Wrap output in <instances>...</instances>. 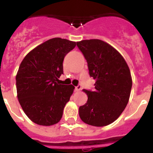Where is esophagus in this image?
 I'll use <instances>...</instances> for the list:
<instances>
[{
    "label": "esophagus",
    "mask_w": 153,
    "mask_h": 153,
    "mask_svg": "<svg viewBox=\"0 0 153 153\" xmlns=\"http://www.w3.org/2000/svg\"><path fill=\"white\" fill-rule=\"evenodd\" d=\"M82 90V86H80V85H78L77 86H76L75 87V90L76 91H80V90Z\"/></svg>",
    "instance_id": "esophagus-1"
}]
</instances>
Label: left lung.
<instances>
[{"instance_id":"left-lung-1","label":"left lung","mask_w":153,"mask_h":153,"mask_svg":"<svg viewBox=\"0 0 153 153\" xmlns=\"http://www.w3.org/2000/svg\"><path fill=\"white\" fill-rule=\"evenodd\" d=\"M88 64L95 90H83L88 97L79 106V115L85 123L105 126L117 120L129 102L132 80L123 56L106 42L98 39L76 42Z\"/></svg>"}]
</instances>
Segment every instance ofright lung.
Segmentation results:
<instances>
[{"label":"right lung","mask_w":153,"mask_h":153,"mask_svg":"<svg viewBox=\"0 0 153 153\" xmlns=\"http://www.w3.org/2000/svg\"><path fill=\"white\" fill-rule=\"evenodd\" d=\"M76 42L60 37L50 39L30 51L16 75L18 101L34 123L49 126L62 118L65 105L75 89L58 83L63 74V61Z\"/></svg>","instance_id":"add662e5"}]
</instances>
